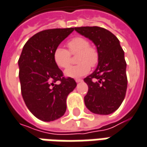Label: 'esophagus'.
<instances>
[{"label": "esophagus", "instance_id": "1", "mask_svg": "<svg viewBox=\"0 0 147 147\" xmlns=\"http://www.w3.org/2000/svg\"><path fill=\"white\" fill-rule=\"evenodd\" d=\"M75 80H76V83H79V82H81V81H82V80H81V79H76Z\"/></svg>", "mask_w": 147, "mask_h": 147}]
</instances>
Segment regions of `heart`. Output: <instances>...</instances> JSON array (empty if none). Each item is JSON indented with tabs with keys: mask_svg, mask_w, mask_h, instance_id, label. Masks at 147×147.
<instances>
[{
	"mask_svg": "<svg viewBox=\"0 0 147 147\" xmlns=\"http://www.w3.org/2000/svg\"><path fill=\"white\" fill-rule=\"evenodd\" d=\"M68 50L61 46L56 47L53 51V61L61 68H66L70 64L71 54H78L77 65L71 66L65 71V75L68 77L77 78L89 73L90 66L94 67L98 63V53L94 47L89 46V42L81 36L71 39L67 42Z\"/></svg>",
	"mask_w": 147,
	"mask_h": 147,
	"instance_id": "obj_1",
	"label": "heart"
}]
</instances>
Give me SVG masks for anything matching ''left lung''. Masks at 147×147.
Instances as JSON below:
<instances>
[{"mask_svg":"<svg viewBox=\"0 0 147 147\" xmlns=\"http://www.w3.org/2000/svg\"><path fill=\"white\" fill-rule=\"evenodd\" d=\"M75 30L92 40L98 53L97 68L84 79L89 86L84 104L94 114H111L123 102L127 90L124 50L118 38L105 28L80 27Z\"/></svg>","mask_w":147,"mask_h":147,"instance_id":"8db88e82","label":"left lung"}]
</instances>
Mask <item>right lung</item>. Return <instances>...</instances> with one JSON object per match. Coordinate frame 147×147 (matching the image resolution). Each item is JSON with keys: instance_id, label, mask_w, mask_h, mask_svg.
I'll use <instances>...</instances> for the list:
<instances>
[{"instance_id": "1", "label": "right lung", "mask_w": 147, "mask_h": 147, "mask_svg": "<svg viewBox=\"0 0 147 147\" xmlns=\"http://www.w3.org/2000/svg\"><path fill=\"white\" fill-rule=\"evenodd\" d=\"M74 29H48L35 34L24 45L18 59L24 102L40 120L49 122L62 117L67 110V98L76 87L74 79L64 77L53 57L55 48Z\"/></svg>"}]
</instances>
